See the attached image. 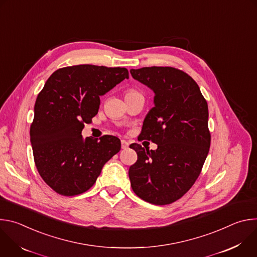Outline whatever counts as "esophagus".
Listing matches in <instances>:
<instances>
[{"label": "esophagus", "instance_id": "esophagus-1", "mask_svg": "<svg viewBox=\"0 0 257 257\" xmlns=\"http://www.w3.org/2000/svg\"><path fill=\"white\" fill-rule=\"evenodd\" d=\"M129 146V142L128 141H126V140H121V148L123 149V150H126L127 148Z\"/></svg>", "mask_w": 257, "mask_h": 257}]
</instances>
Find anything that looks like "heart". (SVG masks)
<instances>
[{
	"instance_id": "obj_1",
	"label": "heart",
	"mask_w": 257,
	"mask_h": 257,
	"mask_svg": "<svg viewBox=\"0 0 257 257\" xmlns=\"http://www.w3.org/2000/svg\"><path fill=\"white\" fill-rule=\"evenodd\" d=\"M132 93H137V92H136V91H134V90H132V89H131V90H128V91H127V93H126V95H127V94H132Z\"/></svg>"
}]
</instances>
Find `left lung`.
I'll return each instance as SVG.
<instances>
[{
	"label": "left lung",
	"mask_w": 257,
	"mask_h": 257,
	"mask_svg": "<svg viewBox=\"0 0 257 257\" xmlns=\"http://www.w3.org/2000/svg\"><path fill=\"white\" fill-rule=\"evenodd\" d=\"M134 79L155 92L140 137L158 144L156 151L133 143L137 161L129 168L134 193L157 205L184 195L198 178L210 146L208 106L187 73L173 67L131 69Z\"/></svg>",
	"instance_id": "obj_1"
}]
</instances>
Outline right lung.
Listing matches in <instances>:
<instances>
[{
	"instance_id": "add662e5",
	"label": "right lung",
	"mask_w": 257,
	"mask_h": 257,
	"mask_svg": "<svg viewBox=\"0 0 257 257\" xmlns=\"http://www.w3.org/2000/svg\"><path fill=\"white\" fill-rule=\"evenodd\" d=\"M128 78L126 68L76 65L55 71L47 80L34 104L30 142L36 169L57 193L87 191L120 152L118 137L84 139L81 132L97 114L99 96Z\"/></svg>"
}]
</instances>
